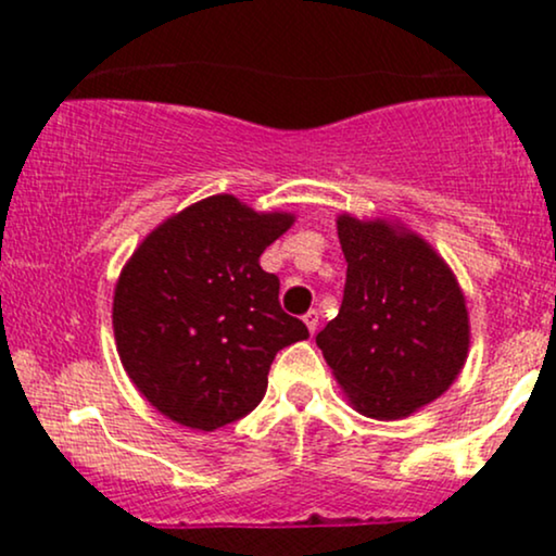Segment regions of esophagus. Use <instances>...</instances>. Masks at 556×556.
<instances>
[{
  "label": "esophagus",
  "instance_id": "esophagus-1",
  "mask_svg": "<svg viewBox=\"0 0 556 556\" xmlns=\"http://www.w3.org/2000/svg\"><path fill=\"white\" fill-rule=\"evenodd\" d=\"M303 321H305V327H308L311 334H316V329H318V311H308V314L303 316Z\"/></svg>",
  "mask_w": 556,
  "mask_h": 556
}]
</instances>
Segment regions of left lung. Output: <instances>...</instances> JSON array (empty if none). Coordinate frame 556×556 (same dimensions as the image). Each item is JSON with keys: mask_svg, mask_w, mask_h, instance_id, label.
<instances>
[{"mask_svg": "<svg viewBox=\"0 0 556 556\" xmlns=\"http://www.w3.org/2000/svg\"><path fill=\"white\" fill-rule=\"evenodd\" d=\"M337 235L348 279L340 314L316 344L363 416L405 418L460 374L470 342L465 298L418 235L348 214Z\"/></svg>", "mask_w": 556, "mask_h": 556, "instance_id": "1", "label": "left lung"}]
</instances>
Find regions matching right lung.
<instances>
[{"label":"right lung","instance_id":"obj_1","mask_svg":"<svg viewBox=\"0 0 556 556\" xmlns=\"http://www.w3.org/2000/svg\"><path fill=\"white\" fill-rule=\"evenodd\" d=\"M292 225L235 195L198 201L138 245L114 290V340L159 413L214 431L264 400L274 355L308 337L258 258Z\"/></svg>","mask_w":556,"mask_h":556}]
</instances>
